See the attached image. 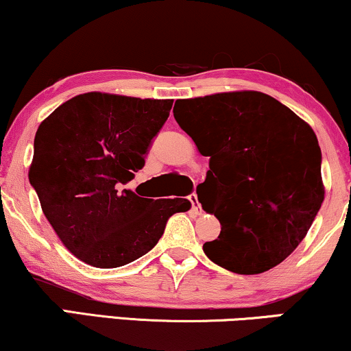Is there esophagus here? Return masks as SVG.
Returning a JSON list of instances; mask_svg holds the SVG:
<instances>
[{
	"label": "esophagus",
	"mask_w": 351,
	"mask_h": 351,
	"mask_svg": "<svg viewBox=\"0 0 351 351\" xmlns=\"http://www.w3.org/2000/svg\"><path fill=\"white\" fill-rule=\"evenodd\" d=\"M188 199H189V202L193 204V210L196 212L197 215H201V214H202V210H201V204H199V201H197V194H196V193L189 194Z\"/></svg>",
	"instance_id": "obj_1"
}]
</instances>
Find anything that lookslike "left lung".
I'll list each match as a JSON object with an SVG mask.
<instances>
[{
    "label": "left lung",
    "instance_id": "1",
    "mask_svg": "<svg viewBox=\"0 0 351 351\" xmlns=\"http://www.w3.org/2000/svg\"><path fill=\"white\" fill-rule=\"evenodd\" d=\"M176 123L210 157L197 186L202 208L219 219L204 243L230 272L263 274L303 241L324 201L321 147L308 123L263 92L176 100Z\"/></svg>",
    "mask_w": 351,
    "mask_h": 351
}]
</instances>
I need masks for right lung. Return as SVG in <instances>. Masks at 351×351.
Returning <instances> with one entry per match:
<instances>
[{
    "label": "right lung",
    "instance_id": "1",
    "mask_svg": "<svg viewBox=\"0 0 351 351\" xmlns=\"http://www.w3.org/2000/svg\"><path fill=\"white\" fill-rule=\"evenodd\" d=\"M173 100L76 95L38 126L29 181L61 243L92 267H121L157 245L188 199H147L119 184L145 163Z\"/></svg>",
    "mask_w": 351,
    "mask_h": 351
}]
</instances>
